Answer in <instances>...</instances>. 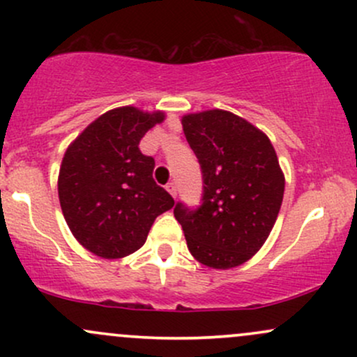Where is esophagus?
<instances>
[{
	"label": "esophagus",
	"instance_id": "esophagus-1",
	"mask_svg": "<svg viewBox=\"0 0 357 357\" xmlns=\"http://www.w3.org/2000/svg\"><path fill=\"white\" fill-rule=\"evenodd\" d=\"M166 190L171 192V196H173V198H176V196H178V186H176V183H167Z\"/></svg>",
	"mask_w": 357,
	"mask_h": 357
}]
</instances>
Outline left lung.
I'll return each instance as SVG.
<instances>
[{
  "label": "left lung",
  "mask_w": 357,
  "mask_h": 357,
  "mask_svg": "<svg viewBox=\"0 0 357 357\" xmlns=\"http://www.w3.org/2000/svg\"><path fill=\"white\" fill-rule=\"evenodd\" d=\"M203 178L198 208L176 203L191 255L211 268L238 267L268 238L285 179L270 139L235 114L206 110L183 117Z\"/></svg>",
  "instance_id": "obj_1"
}]
</instances>
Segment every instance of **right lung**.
<instances>
[{
  "label": "right lung",
  "mask_w": 357,
  "mask_h": 357,
  "mask_svg": "<svg viewBox=\"0 0 357 357\" xmlns=\"http://www.w3.org/2000/svg\"><path fill=\"white\" fill-rule=\"evenodd\" d=\"M165 114L136 107L109 110L93 121L63 155L59 198L80 245L102 258H122L144 245L154 220L174 206L155 184V161L139 149Z\"/></svg>",
  "instance_id": "obj_1"
}]
</instances>
